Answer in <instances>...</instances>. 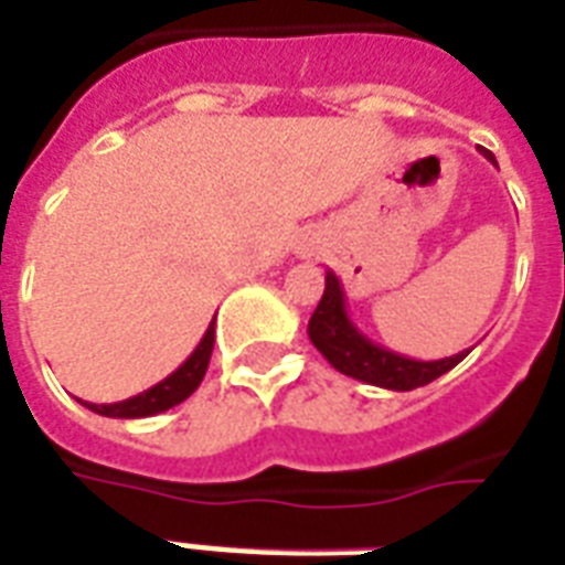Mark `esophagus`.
<instances>
[{
    "instance_id": "esophagus-1",
    "label": "esophagus",
    "mask_w": 565,
    "mask_h": 565,
    "mask_svg": "<svg viewBox=\"0 0 565 565\" xmlns=\"http://www.w3.org/2000/svg\"><path fill=\"white\" fill-rule=\"evenodd\" d=\"M305 254H308V257H315L317 248H315V245H311V248H305Z\"/></svg>"
}]
</instances>
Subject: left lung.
<instances>
[{
    "label": "left lung",
    "instance_id": "8db88e82",
    "mask_svg": "<svg viewBox=\"0 0 565 565\" xmlns=\"http://www.w3.org/2000/svg\"><path fill=\"white\" fill-rule=\"evenodd\" d=\"M484 158L497 164L491 152H484ZM308 338L335 371H341L347 377L362 380V383H371V386L395 388V392L428 386L431 380L452 371L470 353L467 350V353H455V356L437 359V362H419V359L401 356L386 347L374 344L371 338L359 332L356 323L347 315L344 290H341L335 271H326L323 299L308 320Z\"/></svg>",
    "mask_w": 565,
    "mask_h": 565
}]
</instances>
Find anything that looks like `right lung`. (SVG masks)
Here are the masks:
<instances>
[{
  "instance_id": "1",
  "label": "right lung",
  "mask_w": 565,
  "mask_h": 565,
  "mask_svg": "<svg viewBox=\"0 0 565 565\" xmlns=\"http://www.w3.org/2000/svg\"><path fill=\"white\" fill-rule=\"evenodd\" d=\"M212 344H215V320L209 323L206 335L200 338V344L194 347V353L182 362V365L164 377L161 383H154L152 388H146L134 398L116 401V404H86L92 413L98 416H110V419H143V416H154L164 413L170 407H177L182 401L200 386V380L206 377L209 359H212Z\"/></svg>"
}]
</instances>
